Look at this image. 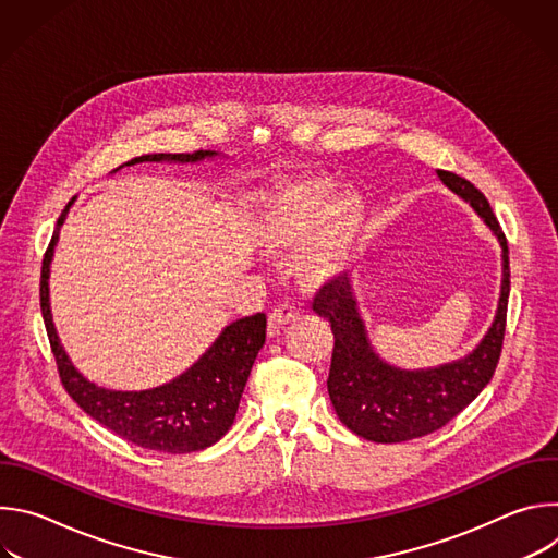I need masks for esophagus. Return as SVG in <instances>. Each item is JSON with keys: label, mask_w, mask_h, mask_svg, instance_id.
<instances>
[{"label": "esophagus", "mask_w": 558, "mask_h": 558, "mask_svg": "<svg viewBox=\"0 0 558 558\" xmlns=\"http://www.w3.org/2000/svg\"><path fill=\"white\" fill-rule=\"evenodd\" d=\"M300 315V308L293 302H282L278 304L271 315H269V336H276L284 325H289L291 320Z\"/></svg>", "instance_id": "esophagus-1"}]
</instances>
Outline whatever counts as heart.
Listing matches in <instances>:
<instances>
[{"label": "heart", "mask_w": 558, "mask_h": 558, "mask_svg": "<svg viewBox=\"0 0 558 558\" xmlns=\"http://www.w3.org/2000/svg\"><path fill=\"white\" fill-rule=\"evenodd\" d=\"M331 191L333 181L323 174L282 185L265 198L256 220L258 243L271 254L302 247L298 269L311 284L344 269L364 222L357 192Z\"/></svg>", "instance_id": "b5f03b06"}]
</instances>
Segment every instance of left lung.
Listing matches in <instances>:
<instances>
[{
  "label": "left lung",
  "mask_w": 558,
  "mask_h": 558,
  "mask_svg": "<svg viewBox=\"0 0 558 558\" xmlns=\"http://www.w3.org/2000/svg\"><path fill=\"white\" fill-rule=\"evenodd\" d=\"M446 187L472 205L495 231L501 245L504 278L495 323L463 360L426 368L404 371L386 364L373 351L357 311L349 280H329L313 298V311L327 317L333 331V357L329 368V397L340 422L355 435L377 444H400L439 430L457 417L493 379L504 336L510 295L508 241L488 198L470 181L437 170Z\"/></svg>",
  "instance_id": "obj_1"
}]
</instances>
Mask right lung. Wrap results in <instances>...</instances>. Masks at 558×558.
<instances>
[{
  "mask_svg": "<svg viewBox=\"0 0 558 558\" xmlns=\"http://www.w3.org/2000/svg\"><path fill=\"white\" fill-rule=\"evenodd\" d=\"M209 156H216V151L198 149L194 154H145L132 158L125 166L145 161L196 163ZM70 205L72 201L61 211L52 241L44 254L39 284L44 325L63 388L78 409H84V413H88L93 420L134 446L172 454L209 448L231 428L235 420L254 360L265 344L267 315L256 313L225 327L207 353L170 384L149 390H110L88 381L72 366L57 338L48 298L50 260L59 238V227L63 225Z\"/></svg>",
  "mask_w": 558,
  "mask_h": 558,
  "instance_id": "1",
  "label": "right lung"
}]
</instances>
